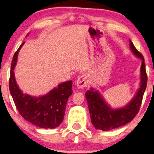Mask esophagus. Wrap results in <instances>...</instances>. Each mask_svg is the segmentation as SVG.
Masks as SVG:
<instances>
[{
    "label": "esophagus",
    "instance_id": "obj_1",
    "mask_svg": "<svg viewBox=\"0 0 154 154\" xmlns=\"http://www.w3.org/2000/svg\"><path fill=\"white\" fill-rule=\"evenodd\" d=\"M88 84V79L86 75L83 74L76 81V86L78 88H83L86 87Z\"/></svg>",
    "mask_w": 154,
    "mask_h": 154
}]
</instances>
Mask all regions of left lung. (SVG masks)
<instances>
[{
  "instance_id": "left-lung-1",
  "label": "left lung",
  "mask_w": 154,
  "mask_h": 154,
  "mask_svg": "<svg viewBox=\"0 0 154 154\" xmlns=\"http://www.w3.org/2000/svg\"><path fill=\"white\" fill-rule=\"evenodd\" d=\"M129 45L131 50L134 55L142 60L141 66L140 88L129 103L119 109H112L105 103L98 92L94 91L93 88L86 91L85 97L91 115V122L96 129L108 131L122 127L132 120L140 108L143 93L147 85L146 66L142 54L136 49L131 40H129Z\"/></svg>"
}]
</instances>
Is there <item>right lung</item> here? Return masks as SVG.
<instances>
[{"instance_id": "add662e5", "label": "right lung", "mask_w": 154, "mask_h": 154, "mask_svg": "<svg viewBox=\"0 0 154 154\" xmlns=\"http://www.w3.org/2000/svg\"><path fill=\"white\" fill-rule=\"evenodd\" d=\"M24 43L20 46L12 60L9 80L11 94L16 108L25 120L40 128L54 129L63 119L68 99L73 93L72 81L60 83L58 87L41 97L24 94L17 85L13 71L18 52Z\"/></svg>"}]
</instances>
